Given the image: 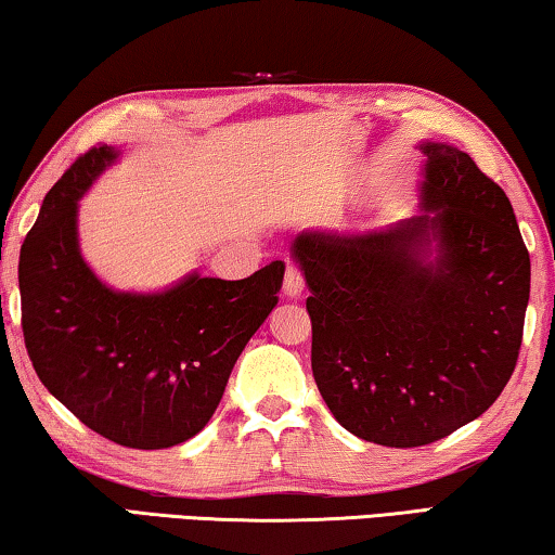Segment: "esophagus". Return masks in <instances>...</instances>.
Here are the masks:
<instances>
[{
  "label": "esophagus",
  "mask_w": 555,
  "mask_h": 555,
  "mask_svg": "<svg viewBox=\"0 0 555 555\" xmlns=\"http://www.w3.org/2000/svg\"><path fill=\"white\" fill-rule=\"evenodd\" d=\"M283 289H285L287 297L302 295V289H305V275H302V270H299L297 266H293V262H289L287 270H285Z\"/></svg>",
  "instance_id": "esophagus-1"
}]
</instances>
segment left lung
I'll return each instance as SVG.
<instances>
[{"label":"left lung","mask_w":555,"mask_h":555,"mask_svg":"<svg viewBox=\"0 0 555 555\" xmlns=\"http://www.w3.org/2000/svg\"><path fill=\"white\" fill-rule=\"evenodd\" d=\"M421 150L433 216L369 235L302 233L293 245L310 285L317 388L341 428L386 448L448 438L496 401L519 359L531 287L504 189L467 152Z\"/></svg>","instance_id":"left-lung-1"}]
</instances>
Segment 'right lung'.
<instances>
[{
	"instance_id": "1",
	"label": "right lung",
	"mask_w": 555,
	"mask_h": 555,
	"mask_svg": "<svg viewBox=\"0 0 555 555\" xmlns=\"http://www.w3.org/2000/svg\"><path fill=\"white\" fill-rule=\"evenodd\" d=\"M117 157L73 162L41 204L20 256L22 330L36 376L103 438L134 450L179 444L221 403L233 363L278 305L285 262L243 280L198 278L157 295L113 293L78 250V198Z\"/></svg>"
}]
</instances>
